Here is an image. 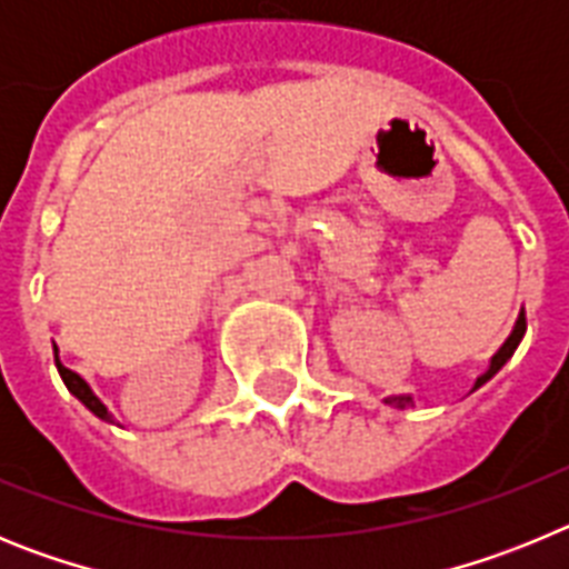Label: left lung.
Returning <instances> with one entry per match:
<instances>
[{"instance_id":"left-lung-1","label":"left lung","mask_w":569,"mask_h":569,"mask_svg":"<svg viewBox=\"0 0 569 569\" xmlns=\"http://www.w3.org/2000/svg\"><path fill=\"white\" fill-rule=\"evenodd\" d=\"M525 330H527V321H525V316H519V321H516V330H512V336L505 341V347H501L499 353L492 356L490 370H487L485 376H479V381H476V387H481V385H485V381H490L492 376L499 373L501 367L507 365V359H510V356L516 353V347H519V341H521V336H525ZM476 387H472V390H476ZM387 405L407 407V405H413V399H410V396H393V399H387Z\"/></svg>"}]
</instances>
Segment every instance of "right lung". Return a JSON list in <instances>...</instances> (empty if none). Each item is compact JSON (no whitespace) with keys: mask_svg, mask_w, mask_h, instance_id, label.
Wrapping results in <instances>:
<instances>
[{"mask_svg":"<svg viewBox=\"0 0 569 569\" xmlns=\"http://www.w3.org/2000/svg\"><path fill=\"white\" fill-rule=\"evenodd\" d=\"M53 350H57V347H53ZM57 370H59V376H62L64 387H68L70 393L77 396V399L82 401L84 407H88L90 413L99 416V419H104V421H113V416L108 413V407H104L102 401H99L97 396H93V390H90V387L84 385L82 376H77V373H73V370H68V367H64L62 361H59V356H57Z\"/></svg>","mask_w":569,"mask_h":569,"instance_id":"right-lung-1","label":"right lung"}]
</instances>
